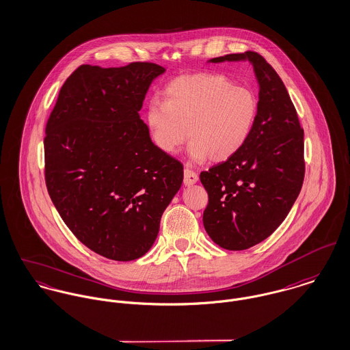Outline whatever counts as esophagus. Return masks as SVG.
Wrapping results in <instances>:
<instances>
[{
	"instance_id": "34e87169",
	"label": "esophagus",
	"mask_w": 350,
	"mask_h": 350,
	"mask_svg": "<svg viewBox=\"0 0 350 350\" xmlns=\"http://www.w3.org/2000/svg\"><path fill=\"white\" fill-rule=\"evenodd\" d=\"M198 174L195 171H192L190 168H185V185L186 186H192L198 182Z\"/></svg>"
}]
</instances>
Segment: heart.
<instances>
[{"label":"heart","mask_w":350,"mask_h":350,"mask_svg":"<svg viewBox=\"0 0 350 350\" xmlns=\"http://www.w3.org/2000/svg\"><path fill=\"white\" fill-rule=\"evenodd\" d=\"M164 98H152L146 108L152 143L175 154L189 133L193 161L232 158L249 140L258 115L254 92L217 73L180 76L165 87Z\"/></svg>","instance_id":"b5f03b06"}]
</instances>
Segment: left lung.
<instances>
[{
	"label": "left lung",
	"instance_id": "1",
	"mask_svg": "<svg viewBox=\"0 0 350 350\" xmlns=\"http://www.w3.org/2000/svg\"><path fill=\"white\" fill-rule=\"evenodd\" d=\"M249 62L258 83V115L246 144L200 174L208 193L203 224L226 250H246L270 237L297 200L304 183V129L278 73L255 52L207 63Z\"/></svg>",
	"mask_w": 350,
	"mask_h": 350
}]
</instances>
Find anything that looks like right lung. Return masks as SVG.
Segmentation results:
<instances>
[{
  "mask_svg": "<svg viewBox=\"0 0 350 350\" xmlns=\"http://www.w3.org/2000/svg\"><path fill=\"white\" fill-rule=\"evenodd\" d=\"M165 69L79 66L45 129V182L69 230L113 260L146 254L183 182V165L152 143L139 111Z\"/></svg>",
  "mask_w": 350,
  "mask_h": 350,
  "instance_id": "right-lung-1",
  "label": "right lung"
}]
</instances>
